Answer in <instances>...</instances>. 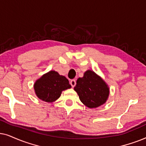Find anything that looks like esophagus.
Instances as JSON below:
<instances>
[{"label":"esophagus","instance_id":"esophagus-1","mask_svg":"<svg viewBox=\"0 0 146 146\" xmlns=\"http://www.w3.org/2000/svg\"><path fill=\"white\" fill-rule=\"evenodd\" d=\"M70 84L71 85V86L73 87H74L75 86V85H76V81H75V79H73V80H71L70 81Z\"/></svg>","mask_w":146,"mask_h":146}]
</instances>
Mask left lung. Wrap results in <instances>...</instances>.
Listing matches in <instances>:
<instances>
[{
  "label": "left lung",
  "instance_id": "8db88e82",
  "mask_svg": "<svg viewBox=\"0 0 146 146\" xmlns=\"http://www.w3.org/2000/svg\"><path fill=\"white\" fill-rule=\"evenodd\" d=\"M74 90L81 102L89 108H96L106 104L110 95L108 85L91 70H87L83 77L77 79Z\"/></svg>",
  "mask_w": 146,
  "mask_h": 146
}]
</instances>
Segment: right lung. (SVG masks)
I'll return each instance as SVG.
<instances>
[{
	"mask_svg": "<svg viewBox=\"0 0 146 146\" xmlns=\"http://www.w3.org/2000/svg\"><path fill=\"white\" fill-rule=\"evenodd\" d=\"M33 87L38 99L52 103L60 98L62 91L70 89L71 85L65 76L55 71H50L36 80Z\"/></svg>",
	"mask_w": 146,
	"mask_h": 146,
	"instance_id": "obj_1",
	"label": "right lung"
}]
</instances>
